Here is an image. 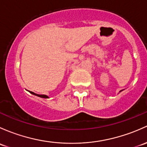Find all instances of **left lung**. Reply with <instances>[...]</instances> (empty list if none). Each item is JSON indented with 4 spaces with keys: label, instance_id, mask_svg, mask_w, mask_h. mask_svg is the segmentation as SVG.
Wrapping results in <instances>:
<instances>
[{
    "label": "left lung",
    "instance_id": "1",
    "mask_svg": "<svg viewBox=\"0 0 147 147\" xmlns=\"http://www.w3.org/2000/svg\"><path fill=\"white\" fill-rule=\"evenodd\" d=\"M122 91H123V90H121V91H120V92H122Z\"/></svg>",
    "mask_w": 147,
    "mask_h": 147
}]
</instances>
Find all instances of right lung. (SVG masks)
I'll return each mask as SVG.
<instances>
[{"instance_id": "add662e5", "label": "right lung", "mask_w": 147, "mask_h": 147, "mask_svg": "<svg viewBox=\"0 0 147 147\" xmlns=\"http://www.w3.org/2000/svg\"><path fill=\"white\" fill-rule=\"evenodd\" d=\"M30 92L31 94H34V95H36V96H37L41 97V98H49V96H48L44 95V94H37L34 93V92Z\"/></svg>"}]
</instances>
